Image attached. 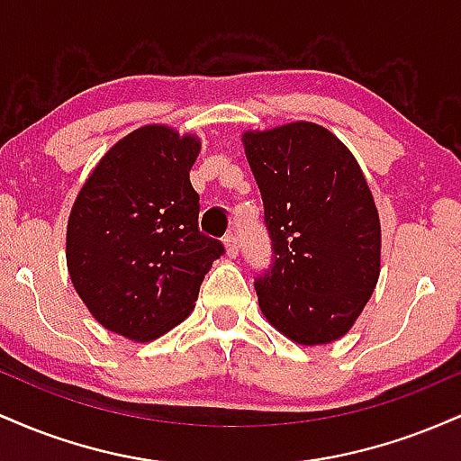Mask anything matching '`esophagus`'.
<instances>
[{"label": "esophagus", "mask_w": 461, "mask_h": 461, "mask_svg": "<svg viewBox=\"0 0 461 461\" xmlns=\"http://www.w3.org/2000/svg\"><path fill=\"white\" fill-rule=\"evenodd\" d=\"M223 242H225L227 256L236 258V256H238V238H236V234H227Z\"/></svg>", "instance_id": "esophagus-1"}]
</instances>
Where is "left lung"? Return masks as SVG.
I'll return each instance as SVG.
<instances>
[{"mask_svg":"<svg viewBox=\"0 0 461 461\" xmlns=\"http://www.w3.org/2000/svg\"><path fill=\"white\" fill-rule=\"evenodd\" d=\"M273 264L256 277L262 314L285 338L338 340L379 279L382 225L353 153L308 121L242 134Z\"/></svg>","mask_w":461,"mask_h":461,"instance_id":"left-lung-1","label":"left lung"}]
</instances>
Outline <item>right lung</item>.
<instances>
[{"label":"right lung","instance_id":"add662e5","mask_svg":"<svg viewBox=\"0 0 461 461\" xmlns=\"http://www.w3.org/2000/svg\"><path fill=\"white\" fill-rule=\"evenodd\" d=\"M201 142L167 125L121 139L84 182L67 225V267L105 330L149 342L193 312L221 240L199 231L190 168Z\"/></svg>","mask_w":461,"mask_h":461}]
</instances>
